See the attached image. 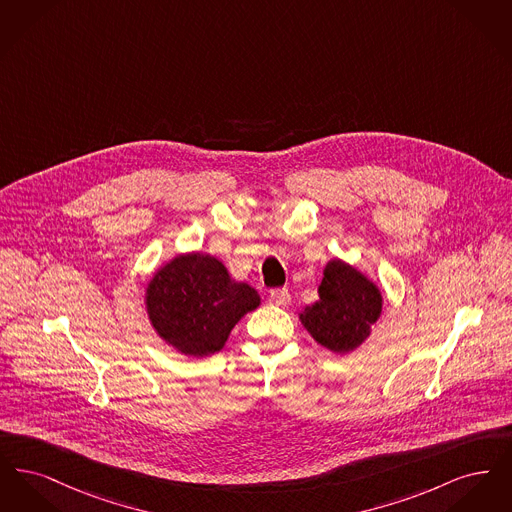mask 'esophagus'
<instances>
[{
  "label": "esophagus",
  "mask_w": 512,
  "mask_h": 512,
  "mask_svg": "<svg viewBox=\"0 0 512 512\" xmlns=\"http://www.w3.org/2000/svg\"><path fill=\"white\" fill-rule=\"evenodd\" d=\"M270 299H272L276 305L286 307V305L290 303L292 295H290V292H288L286 288H278V290H272V292H270Z\"/></svg>",
  "instance_id": "obj_1"
}]
</instances>
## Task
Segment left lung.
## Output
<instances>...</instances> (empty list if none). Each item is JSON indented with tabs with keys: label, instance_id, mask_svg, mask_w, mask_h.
Instances as JSON below:
<instances>
[{
	"label": "left lung",
	"instance_id": "left-lung-1",
	"mask_svg": "<svg viewBox=\"0 0 512 512\" xmlns=\"http://www.w3.org/2000/svg\"><path fill=\"white\" fill-rule=\"evenodd\" d=\"M382 307L384 297L376 282L359 268L332 259L322 270L317 303L305 307L299 320L318 345L347 355L370 338Z\"/></svg>",
	"mask_w": 512,
	"mask_h": 512
}]
</instances>
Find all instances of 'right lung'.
Wrapping results in <instances>:
<instances>
[{
    "label": "right lung",
    "mask_w": 512,
    "mask_h": 512,
    "mask_svg": "<svg viewBox=\"0 0 512 512\" xmlns=\"http://www.w3.org/2000/svg\"><path fill=\"white\" fill-rule=\"evenodd\" d=\"M144 305L161 340L186 357L203 359L219 353L234 326L261 305V295L232 278L215 255L188 251L151 274Z\"/></svg>",
    "instance_id": "obj_1"
}]
</instances>
